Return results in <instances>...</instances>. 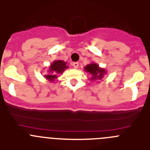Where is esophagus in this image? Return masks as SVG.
I'll use <instances>...</instances> for the list:
<instances>
[{
    "mask_svg": "<svg viewBox=\"0 0 150 150\" xmlns=\"http://www.w3.org/2000/svg\"><path fill=\"white\" fill-rule=\"evenodd\" d=\"M72 65H73V67L75 69H78V66H79V64H78V63L75 62V63H73V64H72Z\"/></svg>",
    "mask_w": 150,
    "mask_h": 150,
    "instance_id": "obj_1",
    "label": "esophagus"
}]
</instances>
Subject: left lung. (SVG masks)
<instances>
[{"mask_svg":"<svg viewBox=\"0 0 150 150\" xmlns=\"http://www.w3.org/2000/svg\"><path fill=\"white\" fill-rule=\"evenodd\" d=\"M84 71L88 72L90 75L91 81L102 80L105 74H107L106 70L103 68L99 67V66L95 63H91L84 67Z\"/></svg>","mask_w":150,"mask_h":150,"instance_id":"obj_1","label":"left lung"}]
</instances>
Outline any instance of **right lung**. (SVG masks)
<instances>
[{
	"label": "right lung",
	"mask_w": 150,
	"mask_h": 150,
	"mask_svg": "<svg viewBox=\"0 0 150 150\" xmlns=\"http://www.w3.org/2000/svg\"><path fill=\"white\" fill-rule=\"evenodd\" d=\"M69 67L67 65V62L63 60H54L49 66L48 72L43 76L49 81H54L58 78L59 74H62Z\"/></svg>",
	"instance_id": "right-lung-1"
}]
</instances>
